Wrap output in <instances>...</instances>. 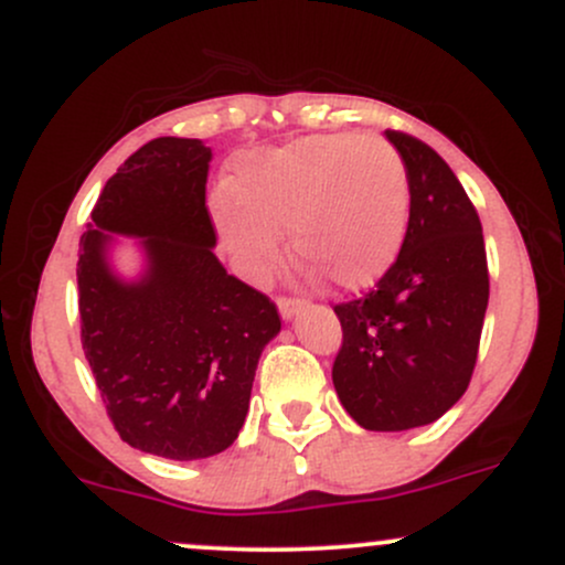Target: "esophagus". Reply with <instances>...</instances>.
Here are the masks:
<instances>
[{
    "mask_svg": "<svg viewBox=\"0 0 565 565\" xmlns=\"http://www.w3.org/2000/svg\"><path fill=\"white\" fill-rule=\"evenodd\" d=\"M302 308L305 302L295 300V297H278V313H281V319H295Z\"/></svg>",
    "mask_w": 565,
    "mask_h": 565,
    "instance_id": "1",
    "label": "esophagus"
}]
</instances>
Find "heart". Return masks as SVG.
<instances>
[{"mask_svg": "<svg viewBox=\"0 0 565 565\" xmlns=\"http://www.w3.org/2000/svg\"><path fill=\"white\" fill-rule=\"evenodd\" d=\"M232 201L215 206L220 238L249 276L295 255L340 289H366L393 268L408 228L412 188L387 140L350 132L310 135L270 151L244 153Z\"/></svg>", "mask_w": 565, "mask_h": 565, "instance_id": "b5f03b06", "label": "heart"}]
</instances>
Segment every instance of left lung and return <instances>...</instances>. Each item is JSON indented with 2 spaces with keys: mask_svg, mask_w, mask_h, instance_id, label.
I'll return each mask as SVG.
<instances>
[{
  "mask_svg": "<svg viewBox=\"0 0 565 565\" xmlns=\"http://www.w3.org/2000/svg\"><path fill=\"white\" fill-rule=\"evenodd\" d=\"M385 135L408 172V228L377 287L334 305L342 348L332 380L361 427L401 433L436 423L468 391L489 265L481 220L451 167L412 135Z\"/></svg>",
  "mask_w": 565,
  "mask_h": 565,
  "instance_id": "8db88e82",
  "label": "left lung"
}]
</instances>
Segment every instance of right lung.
<instances>
[{
    "label": "right lung",
    "mask_w": 565,
    "mask_h": 565,
    "mask_svg": "<svg viewBox=\"0 0 565 565\" xmlns=\"http://www.w3.org/2000/svg\"><path fill=\"white\" fill-rule=\"evenodd\" d=\"M210 161L193 138L138 148L103 188L76 263L82 348L116 433L178 462L238 438L257 361L281 329L276 305L212 252ZM114 232L141 238L138 282L107 263Z\"/></svg>",
    "instance_id": "obj_1"
}]
</instances>
